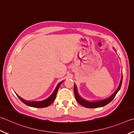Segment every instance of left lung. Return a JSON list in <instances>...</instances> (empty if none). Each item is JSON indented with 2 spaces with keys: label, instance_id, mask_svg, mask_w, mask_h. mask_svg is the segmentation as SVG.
I'll return each instance as SVG.
<instances>
[{
  "label": "left lung",
  "instance_id": "obj_1",
  "mask_svg": "<svg viewBox=\"0 0 134 134\" xmlns=\"http://www.w3.org/2000/svg\"><path fill=\"white\" fill-rule=\"evenodd\" d=\"M122 76L121 77L120 83L118 86V88L116 90L112 93V94L108 98H105L104 99H100V100H97L95 101H90V100H87L83 98H82L78 93V90H77V88L75 84L74 83V94L76 100H77L79 104L82 105L83 107L85 108H99L104 107L107 104H108L109 102H111L114 98L115 97L116 93H118L121 88V86L122 85Z\"/></svg>",
  "mask_w": 134,
  "mask_h": 134
}]
</instances>
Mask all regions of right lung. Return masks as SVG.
I'll list each match as a JSON object with an SVG mask.
<instances>
[{
    "instance_id": "1",
    "label": "right lung",
    "mask_w": 134,
    "mask_h": 134,
    "mask_svg": "<svg viewBox=\"0 0 134 134\" xmlns=\"http://www.w3.org/2000/svg\"><path fill=\"white\" fill-rule=\"evenodd\" d=\"M63 82L61 81L59 83L56 87L55 88V90H54L53 92L52 93V95L50 96V97H48L47 99L43 100H41V101H35V100H26L24 99H23L21 97H20L18 94H16V95L18 96V97L19 98V99L22 101L23 103H24L25 105H27V106L31 107H34V108H44V107H48L49 105H50L51 104H52L54 100H55V98H56V94H57L58 89L59 88L60 85H61Z\"/></svg>"
}]
</instances>
